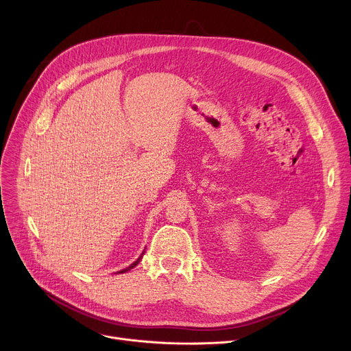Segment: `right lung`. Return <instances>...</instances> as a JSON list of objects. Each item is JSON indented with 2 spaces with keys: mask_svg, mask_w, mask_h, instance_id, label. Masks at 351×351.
Segmentation results:
<instances>
[{
  "mask_svg": "<svg viewBox=\"0 0 351 351\" xmlns=\"http://www.w3.org/2000/svg\"><path fill=\"white\" fill-rule=\"evenodd\" d=\"M143 253H145V250H143V252H142V254H141V256H139V257H138V261H135V262H134V263H132V265H131V266H128V267H126V269H123V270H121V271H119V273H125V271H128V270H131V269H134V267H135V266H136V265H138V263H139V262H141V259H142V256H143Z\"/></svg>",
  "mask_w": 351,
  "mask_h": 351,
  "instance_id": "add662e5",
  "label": "right lung"
}]
</instances>
